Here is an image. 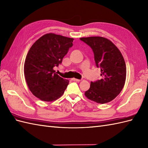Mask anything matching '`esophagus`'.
Returning a JSON list of instances; mask_svg holds the SVG:
<instances>
[{"instance_id":"esophagus-1","label":"esophagus","mask_w":148,"mask_h":148,"mask_svg":"<svg viewBox=\"0 0 148 148\" xmlns=\"http://www.w3.org/2000/svg\"><path fill=\"white\" fill-rule=\"evenodd\" d=\"M72 80L74 81H77V82H79L81 80V79H75V78H73L72 79Z\"/></svg>"}]
</instances>
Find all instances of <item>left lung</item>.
Wrapping results in <instances>:
<instances>
[{"label":"left lung","mask_w":148,"mask_h":148,"mask_svg":"<svg viewBox=\"0 0 148 148\" xmlns=\"http://www.w3.org/2000/svg\"><path fill=\"white\" fill-rule=\"evenodd\" d=\"M94 53L97 66L101 69V79L91 82L85 96L98 103H106L114 99L124 86L126 66L121 51L110 40L101 36L81 38Z\"/></svg>","instance_id":"left-lung-1"}]
</instances>
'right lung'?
I'll use <instances>...</instances> for the list:
<instances>
[{"mask_svg":"<svg viewBox=\"0 0 148 148\" xmlns=\"http://www.w3.org/2000/svg\"><path fill=\"white\" fill-rule=\"evenodd\" d=\"M73 38L47 33L33 43L27 52L24 73L28 88L34 96L44 101H53L62 96L69 80L53 69L61 64Z\"/></svg>","mask_w":148,"mask_h":148,"instance_id":"add662e5","label":"right lung"}]
</instances>
